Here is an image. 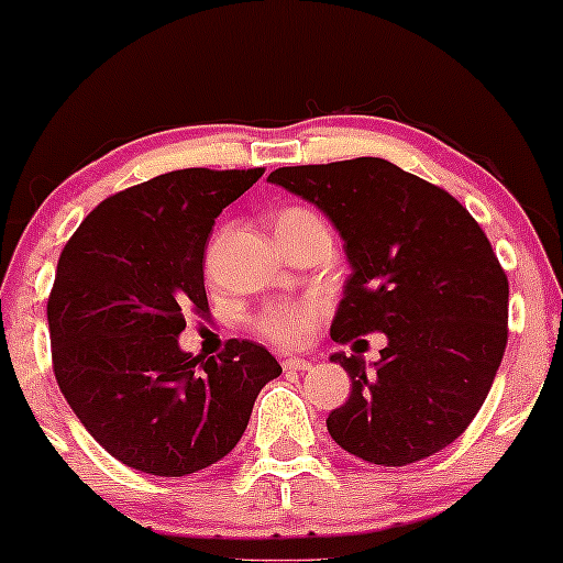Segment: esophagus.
Instances as JSON below:
<instances>
[{"mask_svg":"<svg viewBox=\"0 0 563 563\" xmlns=\"http://www.w3.org/2000/svg\"><path fill=\"white\" fill-rule=\"evenodd\" d=\"M283 367L288 373H303V371H312V360H303V357H288L283 360Z\"/></svg>","mask_w":563,"mask_h":563,"instance_id":"obj_1","label":"esophagus"}]
</instances>
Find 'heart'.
Wrapping results in <instances>:
<instances>
[{
  "instance_id": "heart-1",
  "label": "heart",
  "mask_w": 563,
  "mask_h": 563,
  "mask_svg": "<svg viewBox=\"0 0 563 563\" xmlns=\"http://www.w3.org/2000/svg\"><path fill=\"white\" fill-rule=\"evenodd\" d=\"M303 224H320V217L314 211L301 209V206H288V209L277 211L275 217V232H288L294 228H303ZM320 318V303L312 299L301 301H277L269 303L260 314V333L264 339L275 341L280 346H299L307 344L314 335Z\"/></svg>"
}]
</instances>
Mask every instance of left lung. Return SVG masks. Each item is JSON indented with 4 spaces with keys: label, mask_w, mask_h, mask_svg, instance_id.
<instances>
[{
    "label": "left lung",
    "mask_w": 563,
    "mask_h": 563,
    "mask_svg": "<svg viewBox=\"0 0 563 563\" xmlns=\"http://www.w3.org/2000/svg\"><path fill=\"white\" fill-rule=\"evenodd\" d=\"M267 183L318 206L344 241L331 339L384 333L380 360L331 354L352 378L328 431L376 466L455 442L487 399L508 341V277L476 219L442 187L384 158L283 166Z\"/></svg>",
    "instance_id": "8db88e82"
}]
</instances>
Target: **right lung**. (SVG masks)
Here are the masks:
<instances>
[{"label":"right lung","instance_id":"right-lung-1","mask_svg":"<svg viewBox=\"0 0 563 563\" xmlns=\"http://www.w3.org/2000/svg\"><path fill=\"white\" fill-rule=\"evenodd\" d=\"M264 169H179L115 192L79 224L47 301L57 386L115 461L187 476L241 442L262 386L283 367L254 341L219 357L179 346L206 312L203 262L224 206Z\"/></svg>","mask_w":563,"mask_h":563}]
</instances>
